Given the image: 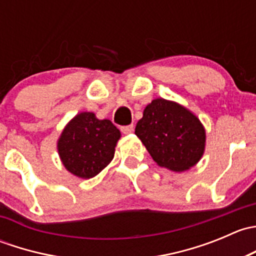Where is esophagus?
Wrapping results in <instances>:
<instances>
[{
    "mask_svg": "<svg viewBox=\"0 0 256 256\" xmlns=\"http://www.w3.org/2000/svg\"><path fill=\"white\" fill-rule=\"evenodd\" d=\"M134 125H128V126H122L121 128V131H122V134H125V135H128V134H131L134 132Z\"/></svg>",
    "mask_w": 256,
    "mask_h": 256,
    "instance_id": "obj_1",
    "label": "esophagus"
}]
</instances>
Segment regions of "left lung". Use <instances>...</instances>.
<instances>
[{
    "instance_id": "8db88e82",
    "label": "left lung",
    "mask_w": 256,
    "mask_h": 256,
    "mask_svg": "<svg viewBox=\"0 0 256 256\" xmlns=\"http://www.w3.org/2000/svg\"><path fill=\"white\" fill-rule=\"evenodd\" d=\"M135 134L154 161L174 172L192 168L204 154L206 128L198 116L164 98L144 108Z\"/></svg>"
}]
</instances>
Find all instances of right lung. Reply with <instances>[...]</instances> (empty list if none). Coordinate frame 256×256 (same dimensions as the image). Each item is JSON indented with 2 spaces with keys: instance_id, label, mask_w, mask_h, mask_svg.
<instances>
[{
  "instance_id": "1",
  "label": "right lung",
  "mask_w": 256,
  "mask_h": 256,
  "mask_svg": "<svg viewBox=\"0 0 256 256\" xmlns=\"http://www.w3.org/2000/svg\"><path fill=\"white\" fill-rule=\"evenodd\" d=\"M120 138V130L112 121L100 120L94 112H82L64 126L56 150L66 171L89 180L112 161Z\"/></svg>"
}]
</instances>
